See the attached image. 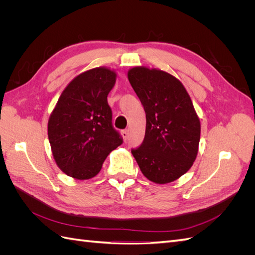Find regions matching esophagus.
Masks as SVG:
<instances>
[{
    "instance_id": "1",
    "label": "esophagus",
    "mask_w": 255,
    "mask_h": 255,
    "mask_svg": "<svg viewBox=\"0 0 255 255\" xmlns=\"http://www.w3.org/2000/svg\"><path fill=\"white\" fill-rule=\"evenodd\" d=\"M121 135H122V137H123V139H125V141H127V140H128V135H129V133H128V129L122 130V132H121Z\"/></svg>"
}]
</instances>
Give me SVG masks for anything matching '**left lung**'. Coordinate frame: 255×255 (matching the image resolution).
Listing matches in <instances>:
<instances>
[{
    "instance_id": "1",
    "label": "left lung",
    "mask_w": 255,
    "mask_h": 255,
    "mask_svg": "<svg viewBox=\"0 0 255 255\" xmlns=\"http://www.w3.org/2000/svg\"><path fill=\"white\" fill-rule=\"evenodd\" d=\"M128 79L145 112V134L132 154L142 174L167 184L186 173L199 150L201 125L183 84L155 68L134 67Z\"/></svg>"
}]
</instances>
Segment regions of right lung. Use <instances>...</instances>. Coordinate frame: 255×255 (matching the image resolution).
Returning <instances> with one entry per match:
<instances>
[{
	"label": "right lung",
	"instance_id": "1",
	"mask_svg": "<svg viewBox=\"0 0 255 255\" xmlns=\"http://www.w3.org/2000/svg\"><path fill=\"white\" fill-rule=\"evenodd\" d=\"M117 73L90 69L67 85L50 115L48 136L56 165L76 180L96 176L109 154L122 143L112 125L107 96Z\"/></svg>",
	"mask_w": 255,
	"mask_h": 255
}]
</instances>
